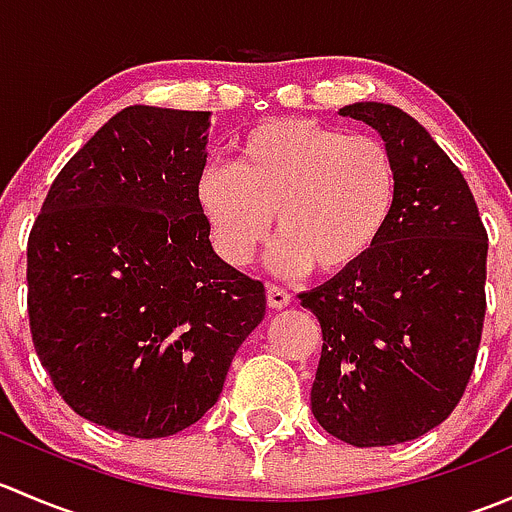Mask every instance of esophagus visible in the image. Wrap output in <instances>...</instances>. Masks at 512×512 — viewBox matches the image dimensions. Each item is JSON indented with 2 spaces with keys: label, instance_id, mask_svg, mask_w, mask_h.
<instances>
[{
  "label": "esophagus",
  "instance_id": "esophagus-1",
  "mask_svg": "<svg viewBox=\"0 0 512 512\" xmlns=\"http://www.w3.org/2000/svg\"><path fill=\"white\" fill-rule=\"evenodd\" d=\"M289 302H292V297H289L285 289L277 287V285L267 287V307H270V309H285Z\"/></svg>",
  "mask_w": 512,
  "mask_h": 512
}]
</instances>
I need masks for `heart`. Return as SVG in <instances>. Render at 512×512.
Segmentation results:
<instances>
[{
	"label": "heart",
	"instance_id": "heart-1",
	"mask_svg": "<svg viewBox=\"0 0 512 512\" xmlns=\"http://www.w3.org/2000/svg\"><path fill=\"white\" fill-rule=\"evenodd\" d=\"M195 205L220 260L242 267L282 235L267 265L282 277L347 275L384 240L399 208V165L371 136L309 118H272L235 143V165H205Z\"/></svg>",
	"mask_w": 512,
	"mask_h": 512
}]
</instances>
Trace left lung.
Wrapping results in <instances>:
<instances>
[{
    "label": "left lung",
    "instance_id": "obj_1",
    "mask_svg": "<svg viewBox=\"0 0 512 512\" xmlns=\"http://www.w3.org/2000/svg\"><path fill=\"white\" fill-rule=\"evenodd\" d=\"M339 116L374 128L399 165V208L369 260L299 294L322 324L312 414L359 448L414 441L466 391L485 317L488 235L431 133L391 103Z\"/></svg>",
    "mask_w": 512,
    "mask_h": 512
}]
</instances>
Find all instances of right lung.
Here are the masks:
<instances>
[{
	"mask_svg": "<svg viewBox=\"0 0 512 512\" xmlns=\"http://www.w3.org/2000/svg\"><path fill=\"white\" fill-rule=\"evenodd\" d=\"M210 111L128 106L61 168L29 235L34 349L86 421L163 438L200 421L265 317L195 205Z\"/></svg>",
	"mask_w": 512,
	"mask_h": 512,
	"instance_id": "obj_1",
	"label": "right lung"
}]
</instances>
